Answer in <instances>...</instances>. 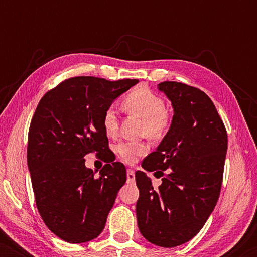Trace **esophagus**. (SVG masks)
Wrapping results in <instances>:
<instances>
[{
  "instance_id": "obj_1",
  "label": "esophagus",
  "mask_w": 257,
  "mask_h": 257,
  "mask_svg": "<svg viewBox=\"0 0 257 257\" xmlns=\"http://www.w3.org/2000/svg\"><path fill=\"white\" fill-rule=\"evenodd\" d=\"M126 178H127V182L128 184H133L136 181V175H135V171L128 168L127 172H126Z\"/></svg>"
}]
</instances>
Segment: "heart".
<instances>
[{
    "label": "heart",
    "mask_w": 257,
    "mask_h": 257,
    "mask_svg": "<svg viewBox=\"0 0 257 257\" xmlns=\"http://www.w3.org/2000/svg\"><path fill=\"white\" fill-rule=\"evenodd\" d=\"M121 108L126 113L142 118L140 133L153 140L161 139L171 125V115L165 107V101L147 87L139 86L126 94L121 100ZM103 127L107 136L118 132V118L113 108H107L103 114ZM150 149L145 140L120 142L115 146L118 157L126 164H133L138 158L145 156Z\"/></svg>",
    "instance_id": "obj_1"
}]
</instances>
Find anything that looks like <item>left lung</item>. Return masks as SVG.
Wrapping results in <instances>:
<instances>
[{"label": "left lung", "mask_w": 257, "mask_h": 257, "mask_svg": "<svg viewBox=\"0 0 257 257\" xmlns=\"http://www.w3.org/2000/svg\"><path fill=\"white\" fill-rule=\"evenodd\" d=\"M158 89L171 100L174 115L166 136L142 166L163 177V184L153 189L151 179L136 172V212L143 236L172 248L194 237L214 210L228 137L215 105L203 91L178 82H163Z\"/></svg>", "instance_id": "8db88e82"}]
</instances>
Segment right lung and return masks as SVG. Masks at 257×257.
<instances>
[{
  "mask_svg": "<svg viewBox=\"0 0 257 257\" xmlns=\"http://www.w3.org/2000/svg\"><path fill=\"white\" fill-rule=\"evenodd\" d=\"M138 82L72 77L48 91L37 105L28 135V168L38 213L62 240L83 243L104 229L126 181V168L108 149L103 114ZM89 153L111 163L98 178L85 166Z\"/></svg>",
  "mask_w": 257,
  "mask_h": 257,
  "instance_id": "obj_1",
  "label": "right lung"
}]
</instances>
